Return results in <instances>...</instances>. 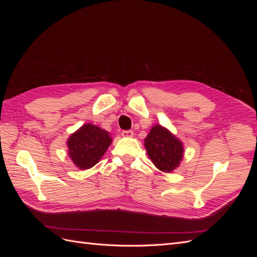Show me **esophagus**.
I'll return each mask as SVG.
<instances>
[{
  "label": "esophagus",
  "instance_id": "esophagus-1",
  "mask_svg": "<svg viewBox=\"0 0 257 257\" xmlns=\"http://www.w3.org/2000/svg\"><path fill=\"white\" fill-rule=\"evenodd\" d=\"M121 135L123 137H133L134 133H133V131H122Z\"/></svg>",
  "mask_w": 257,
  "mask_h": 257
}]
</instances>
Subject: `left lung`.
Listing matches in <instances>:
<instances>
[{
    "label": "left lung",
    "mask_w": 257,
    "mask_h": 257,
    "mask_svg": "<svg viewBox=\"0 0 257 257\" xmlns=\"http://www.w3.org/2000/svg\"><path fill=\"white\" fill-rule=\"evenodd\" d=\"M145 148L155 167L164 173L176 169L183 158V144L162 125H154L145 138Z\"/></svg>",
    "instance_id": "1"
}]
</instances>
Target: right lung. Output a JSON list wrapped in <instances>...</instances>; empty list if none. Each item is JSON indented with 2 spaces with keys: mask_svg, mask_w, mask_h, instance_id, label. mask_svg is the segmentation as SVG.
Here are the masks:
<instances>
[{
  "mask_svg": "<svg viewBox=\"0 0 257 257\" xmlns=\"http://www.w3.org/2000/svg\"><path fill=\"white\" fill-rule=\"evenodd\" d=\"M111 142L107 131L94 124H84L67 139L68 157L79 169H89L102 159Z\"/></svg>",
  "mask_w": 257,
  "mask_h": 257,
  "instance_id": "right-lung-1",
  "label": "right lung"
}]
</instances>
